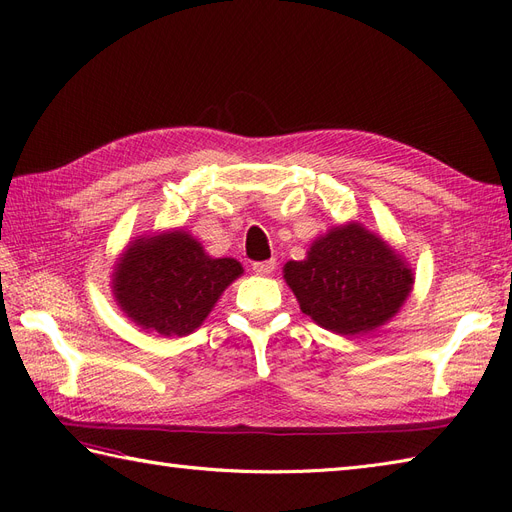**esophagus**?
I'll use <instances>...</instances> for the list:
<instances>
[{"label":"esophagus","mask_w":512,"mask_h":512,"mask_svg":"<svg viewBox=\"0 0 512 512\" xmlns=\"http://www.w3.org/2000/svg\"><path fill=\"white\" fill-rule=\"evenodd\" d=\"M252 269H254V273H258V275H269V273L275 269V260H260V262H254Z\"/></svg>","instance_id":"34e87169"}]
</instances>
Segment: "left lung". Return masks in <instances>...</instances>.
<instances>
[{
  "label": "left lung",
  "instance_id": "left-lung-1",
  "mask_svg": "<svg viewBox=\"0 0 512 512\" xmlns=\"http://www.w3.org/2000/svg\"><path fill=\"white\" fill-rule=\"evenodd\" d=\"M284 277L303 314L337 335H361L397 314L412 290V271L380 237L359 224L333 228L290 260Z\"/></svg>",
  "mask_w": 512,
  "mask_h": 512
}]
</instances>
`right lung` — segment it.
<instances>
[{"label": "right lung", "instance_id": "add662e5", "mask_svg": "<svg viewBox=\"0 0 512 512\" xmlns=\"http://www.w3.org/2000/svg\"><path fill=\"white\" fill-rule=\"evenodd\" d=\"M243 273L232 258H209L185 232L134 241L115 271V297L136 324L160 335H188Z\"/></svg>", "mask_w": 512, "mask_h": 512}]
</instances>
